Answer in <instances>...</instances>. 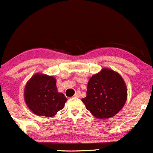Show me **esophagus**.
I'll return each instance as SVG.
<instances>
[{
    "instance_id": "obj_1",
    "label": "esophagus",
    "mask_w": 153,
    "mask_h": 153,
    "mask_svg": "<svg viewBox=\"0 0 153 153\" xmlns=\"http://www.w3.org/2000/svg\"><path fill=\"white\" fill-rule=\"evenodd\" d=\"M80 94H81V93H80V91H77V92H76V93H75L74 96L77 97V98H79Z\"/></svg>"
}]
</instances>
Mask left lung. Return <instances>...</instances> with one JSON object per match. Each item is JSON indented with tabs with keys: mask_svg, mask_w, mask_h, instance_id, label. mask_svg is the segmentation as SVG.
<instances>
[{
	"mask_svg": "<svg viewBox=\"0 0 153 153\" xmlns=\"http://www.w3.org/2000/svg\"><path fill=\"white\" fill-rule=\"evenodd\" d=\"M127 97L128 90L121 75L103 68L90 77L87 96L82 101L92 115L97 119H107L123 109Z\"/></svg>",
	"mask_w": 153,
	"mask_h": 153,
	"instance_id": "left-lung-1",
	"label": "left lung"
}]
</instances>
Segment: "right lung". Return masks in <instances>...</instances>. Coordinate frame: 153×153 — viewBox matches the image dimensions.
<instances>
[{"label":"right lung","mask_w":153,"mask_h":153,"mask_svg":"<svg viewBox=\"0 0 153 153\" xmlns=\"http://www.w3.org/2000/svg\"><path fill=\"white\" fill-rule=\"evenodd\" d=\"M24 99L27 107L38 116L52 117L64 107L67 98L57 91L56 79L36 73L26 83Z\"/></svg>","instance_id":"right-lung-1"}]
</instances>
